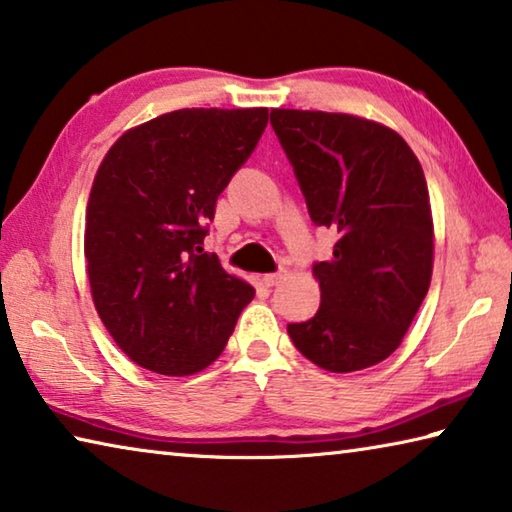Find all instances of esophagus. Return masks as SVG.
I'll return each mask as SVG.
<instances>
[{
	"instance_id": "1",
	"label": "esophagus",
	"mask_w": 512,
	"mask_h": 512,
	"mask_svg": "<svg viewBox=\"0 0 512 512\" xmlns=\"http://www.w3.org/2000/svg\"><path fill=\"white\" fill-rule=\"evenodd\" d=\"M282 273H266V275H262V282L266 284V287H275V284H280L282 282Z\"/></svg>"
}]
</instances>
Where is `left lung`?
<instances>
[{
    "label": "left lung",
    "mask_w": 512,
    "mask_h": 512,
    "mask_svg": "<svg viewBox=\"0 0 512 512\" xmlns=\"http://www.w3.org/2000/svg\"><path fill=\"white\" fill-rule=\"evenodd\" d=\"M271 124L296 171L309 216L339 232L314 264L320 307L289 325L318 368L354 372L400 348L433 271L429 189L411 146L379 121L345 112L273 108Z\"/></svg>",
    "instance_id": "left-lung-1"
}]
</instances>
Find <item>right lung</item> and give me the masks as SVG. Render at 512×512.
<instances>
[{
  "label": "right lung",
  "instance_id": "right-lung-1",
  "mask_svg": "<svg viewBox=\"0 0 512 512\" xmlns=\"http://www.w3.org/2000/svg\"><path fill=\"white\" fill-rule=\"evenodd\" d=\"M268 124V108H183L128 128L85 210V268L119 350L185 377L221 357L255 289L205 253L207 223Z\"/></svg>",
  "mask_w": 512,
  "mask_h": 512
}]
</instances>
